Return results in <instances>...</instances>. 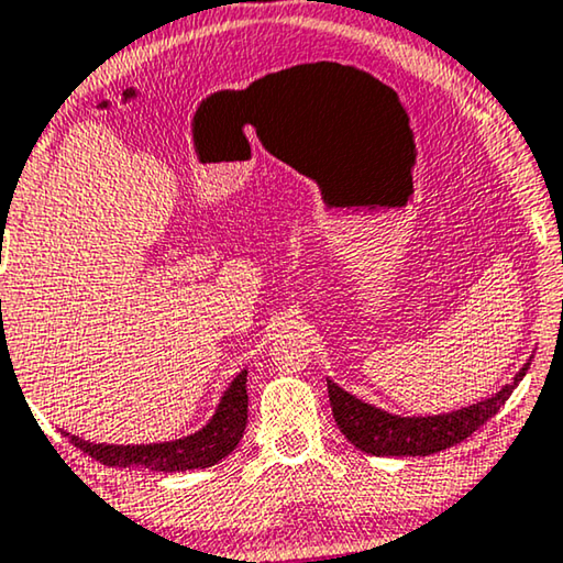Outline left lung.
I'll use <instances>...</instances> for the list:
<instances>
[{"mask_svg":"<svg viewBox=\"0 0 563 563\" xmlns=\"http://www.w3.org/2000/svg\"><path fill=\"white\" fill-rule=\"evenodd\" d=\"M530 360L516 372L508 385H503L493 398L472 402L462 410L439 416H395L383 408L369 406L336 383L329 385V400L334 410V421L346 439L364 454L372 456H429L454 443L464 441L487 423L505 406L518 383L526 377Z\"/></svg>","mask_w":563,"mask_h":563,"instance_id":"1","label":"left lung"}]
</instances>
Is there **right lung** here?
Here are the masks:
<instances>
[{
	"label": "right lung",
	"mask_w": 563,
	"mask_h": 563,
	"mask_svg": "<svg viewBox=\"0 0 563 563\" xmlns=\"http://www.w3.org/2000/svg\"><path fill=\"white\" fill-rule=\"evenodd\" d=\"M2 303V300H0ZM247 426V369L232 379L221 395L209 423L196 433L161 443H91L66 433L68 441L84 454L107 466H145L150 472L206 470L232 454Z\"/></svg>",
	"instance_id": "add662e5"
}]
</instances>
